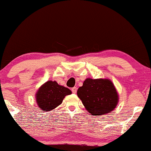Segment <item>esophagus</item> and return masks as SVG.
Returning a JSON list of instances; mask_svg holds the SVG:
<instances>
[{"instance_id": "obj_1", "label": "esophagus", "mask_w": 151, "mask_h": 151, "mask_svg": "<svg viewBox=\"0 0 151 151\" xmlns=\"http://www.w3.org/2000/svg\"><path fill=\"white\" fill-rule=\"evenodd\" d=\"M77 87H73L71 89V91H72V92H73V93H76V92H77Z\"/></svg>"}]
</instances>
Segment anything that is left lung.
I'll use <instances>...</instances> for the list:
<instances>
[{
	"instance_id": "1",
	"label": "left lung",
	"mask_w": 151,
	"mask_h": 151,
	"mask_svg": "<svg viewBox=\"0 0 151 151\" xmlns=\"http://www.w3.org/2000/svg\"><path fill=\"white\" fill-rule=\"evenodd\" d=\"M78 96L93 116L106 114L114 110L119 102L116 88L108 79L87 78L78 88Z\"/></svg>"
}]
</instances>
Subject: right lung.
Masks as SVG:
<instances>
[{"label": "right lung", "instance_id": "add662e5", "mask_svg": "<svg viewBox=\"0 0 151 151\" xmlns=\"http://www.w3.org/2000/svg\"><path fill=\"white\" fill-rule=\"evenodd\" d=\"M71 93L69 89L58 85L55 81L49 80L37 91V103L42 110L48 111L59 106L64 97Z\"/></svg>", "mask_w": 151, "mask_h": 151}]
</instances>
